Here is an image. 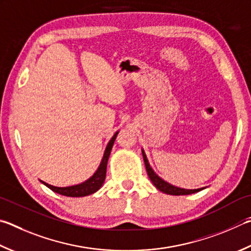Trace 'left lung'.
Returning <instances> with one entry per match:
<instances>
[{
    "label": "left lung",
    "mask_w": 251,
    "mask_h": 251,
    "mask_svg": "<svg viewBox=\"0 0 251 251\" xmlns=\"http://www.w3.org/2000/svg\"><path fill=\"white\" fill-rule=\"evenodd\" d=\"M143 157H144V161H145V166H146V170H147L148 176L150 177V180L153 183V185L156 186V188L161 191L163 193H167V194H170V195H188V194H192V193H197L199 191L203 190L202 189H195V190H186V189H181V188H176V186L169 184L168 182L163 181L161 177H159L154 171L151 169V167H150L149 162L147 160V157H146V154L143 150Z\"/></svg>",
    "instance_id": "obj_1"
}]
</instances>
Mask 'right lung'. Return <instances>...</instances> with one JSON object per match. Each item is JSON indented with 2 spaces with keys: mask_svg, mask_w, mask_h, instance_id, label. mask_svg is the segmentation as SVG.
Here are the masks:
<instances>
[{
  "mask_svg": "<svg viewBox=\"0 0 251 251\" xmlns=\"http://www.w3.org/2000/svg\"><path fill=\"white\" fill-rule=\"evenodd\" d=\"M117 134H118V131L117 133H115V135H114L112 139L110 140V143L107 144L101 165H100L97 172H95L89 180H86L85 182H83V183H81V184L66 186V188H58V186L50 185L44 181H42V183H44L50 190H52L53 192L61 194V195H66V197L80 198V197H86V195L95 193L103 185L104 180H105L107 160H108V157H110L111 150H112V147L114 145V141H115V139H116Z\"/></svg>",
  "mask_w": 251,
  "mask_h": 251,
  "instance_id": "add662e5",
  "label": "right lung"
}]
</instances>
